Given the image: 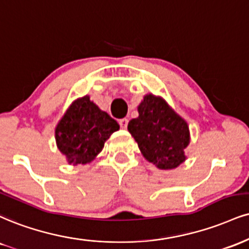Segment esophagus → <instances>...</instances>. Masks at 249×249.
I'll return each mask as SVG.
<instances>
[{
  "label": "esophagus",
  "mask_w": 249,
  "mask_h": 249,
  "mask_svg": "<svg viewBox=\"0 0 249 249\" xmlns=\"http://www.w3.org/2000/svg\"><path fill=\"white\" fill-rule=\"evenodd\" d=\"M128 124V119L127 118H122L119 119V125H121L122 128H126Z\"/></svg>",
  "instance_id": "1"
}]
</instances>
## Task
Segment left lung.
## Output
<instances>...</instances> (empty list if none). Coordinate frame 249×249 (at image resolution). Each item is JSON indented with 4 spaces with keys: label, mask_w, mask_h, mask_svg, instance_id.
Returning a JSON list of instances; mask_svg holds the SVG:
<instances>
[{
    "label": "left lung",
    "mask_w": 249,
    "mask_h": 249,
    "mask_svg": "<svg viewBox=\"0 0 249 249\" xmlns=\"http://www.w3.org/2000/svg\"><path fill=\"white\" fill-rule=\"evenodd\" d=\"M139 116L128 122L127 130L143 158L159 169H174L185 161L190 142L187 122L163 98L147 94L138 107Z\"/></svg>",
    "instance_id": "8db88e82"
}]
</instances>
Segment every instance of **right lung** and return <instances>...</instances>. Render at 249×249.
Here are the masks:
<instances>
[{"label": "right lung", "mask_w": 249, "mask_h": 249, "mask_svg": "<svg viewBox=\"0 0 249 249\" xmlns=\"http://www.w3.org/2000/svg\"><path fill=\"white\" fill-rule=\"evenodd\" d=\"M118 130L115 119L102 111L89 96H83L71 104L56 125V146L70 164H86L97 157L104 142Z\"/></svg>", "instance_id": "right-lung-1"}]
</instances>
